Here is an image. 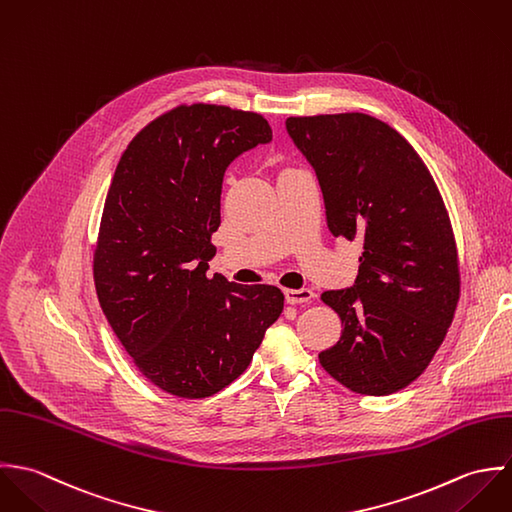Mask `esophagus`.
<instances>
[{
	"label": "esophagus",
	"mask_w": 512,
	"mask_h": 512,
	"mask_svg": "<svg viewBox=\"0 0 512 512\" xmlns=\"http://www.w3.org/2000/svg\"><path fill=\"white\" fill-rule=\"evenodd\" d=\"M285 299L289 305H301V303H310L314 299V293L310 289H287Z\"/></svg>",
	"instance_id": "esophagus-1"
}]
</instances>
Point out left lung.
Wrapping results in <instances>:
<instances>
[{"label": "left lung", "instance_id": "8db88e82", "mask_svg": "<svg viewBox=\"0 0 512 512\" xmlns=\"http://www.w3.org/2000/svg\"><path fill=\"white\" fill-rule=\"evenodd\" d=\"M287 132L316 172L330 233L364 247L354 287L320 295L342 334L318 362L356 394L400 392L433 360L459 303L447 207L408 140L370 114L291 116Z\"/></svg>", "mask_w": 512, "mask_h": 512}]
</instances>
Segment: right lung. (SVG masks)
<instances>
[{"label": "right lung", "mask_w": 512, "mask_h": 512, "mask_svg": "<svg viewBox=\"0 0 512 512\" xmlns=\"http://www.w3.org/2000/svg\"><path fill=\"white\" fill-rule=\"evenodd\" d=\"M273 138L269 122L223 104H180L126 146L93 257L97 297L140 374L198 400L237 380L285 297L273 285L205 275L227 166Z\"/></svg>", "instance_id": "right-lung-1"}]
</instances>
